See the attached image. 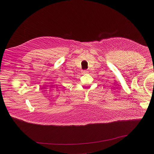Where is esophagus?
Returning <instances> with one entry per match:
<instances>
[{"instance_id":"34e87169","label":"esophagus","mask_w":154,"mask_h":154,"mask_svg":"<svg viewBox=\"0 0 154 154\" xmlns=\"http://www.w3.org/2000/svg\"><path fill=\"white\" fill-rule=\"evenodd\" d=\"M87 72H88L87 71H86V70H84V74H86V73H87Z\"/></svg>"}]
</instances>
